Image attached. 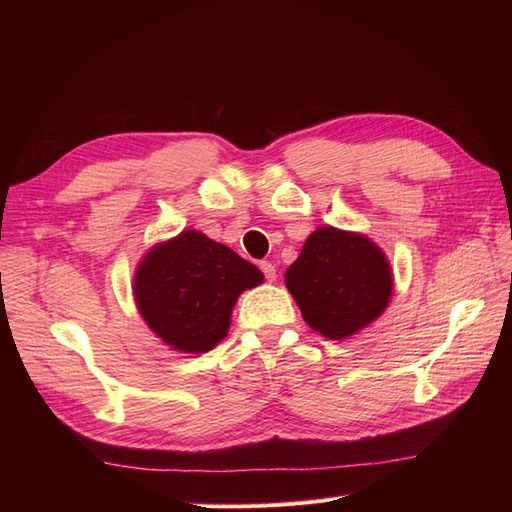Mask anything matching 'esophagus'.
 I'll use <instances>...</instances> for the list:
<instances>
[{
  "label": "esophagus",
  "instance_id": "obj_1",
  "mask_svg": "<svg viewBox=\"0 0 512 512\" xmlns=\"http://www.w3.org/2000/svg\"><path fill=\"white\" fill-rule=\"evenodd\" d=\"M260 271H262V275L267 277L269 282H273V280H275V273H277V271H275V265H273V262H267V260H265V262H260Z\"/></svg>",
  "mask_w": 512,
  "mask_h": 512
}]
</instances>
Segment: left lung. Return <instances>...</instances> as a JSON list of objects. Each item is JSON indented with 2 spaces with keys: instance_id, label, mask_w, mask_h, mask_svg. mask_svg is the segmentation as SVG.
Wrapping results in <instances>:
<instances>
[{
  "instance_id": "1",
  "label": "left lung",
  "mask_w": 512,
  "mask_h": 512,
  "mask_svg": "<svg viewBox=\"0 0 512 512\" xmlns=\"http://www.w3.org/2000/svg\"><path fill=\"white\" fill-rule=\"evenodd\" d=\"M286 286L309 327L344 339L384 312L393 275L380 247L367 237L324 226L307 237L286 271Z\"/></svg>"
}]
</instances>
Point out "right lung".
<instances>
[{
  "instance_id": "1",
  "label": "right lung",
  "mask_w": 512,
  "mask_h": 512,
  "mask_svg": "<svg viewBox=\"0 0 512 512\" xmlns=\"http://www.w3.org/2000/svg\"><path fill=\"white\" fill-rule=\"evenodd\" d=\"M260 282L252 262L203 232L185 230L147 254L136 271L134 297L168 346L207 352L226 337L239 294Z\"/></svg>"
}]
</instances>
